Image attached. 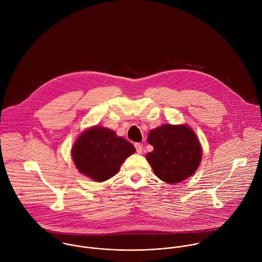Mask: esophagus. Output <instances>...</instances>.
<instances>
[{
	"instance_id": "obj_1",
	"label": "esophagus",
	"mask_w": 262,
	"mask_h": 262,
	"mask_svg": "<svg viewBox=\"0 0 262 262\" xmlns=\"http://www.w3.org/2000/svg\"><path fill=\"white\" fill-rule=\"evenodd\" d=\"M135 148H136V152L138 153V154H141L142 153V144H140V143H135Z\"/></svg>"
}]
</instances>
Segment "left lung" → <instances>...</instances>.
I'll return each mask as SVG.
<instances>
[{"label": "left lung", "instance_id": "left-lung-1", "mask_svg": "<svg viewBox=\"0 0 262 262\" xmlns=\"http://www.w3.org/2000/svg\"><path fill=\"white\" fill-rule=\"evenodd\" d=\"M147 140L153 151L146 154V159L161 181L179 184L198 169L202 147L187 125H162L150 131Z\"/></svg>", "mask_w": 262, "mask_h": 262}]
</instances>
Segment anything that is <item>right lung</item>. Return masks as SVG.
Segmentation results:
<instances>
[{"mask_svg":"<svg viewBox=\"0 0 262 262\" xmlns=\"http://www.w3.org/2000/svg\"><path fill=\"white\" fill-rule=\"evenodd\" d=\"M135 151L133 144L117 136L115 131L94 126L75 140L72 156L80 173L102 183L114 177L125 159Z\"/></svg>","mask_w":262,"mask_h":262,"instance_id":"1","label":"right lung"}]
</instances>
